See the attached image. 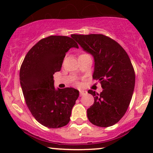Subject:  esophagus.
I'll list each match as a JSON object with an SVG mask.
<instances>
[{
	"mask_svg": "<svg viewBox=\"0 0 153 153\" xmlns=\"http://www.w3.org/2000/svg\"><path fill=\"white\" fill-rule=\"evenodd\" d=\"M87 94V91H84V90H81L80 91V96H84Z\"/></svg>",
	"mask_w": 153,
	"mask_h": 153,
	"instance_id": "34e87169",
	"label": "esophagus"
}]
</instances>
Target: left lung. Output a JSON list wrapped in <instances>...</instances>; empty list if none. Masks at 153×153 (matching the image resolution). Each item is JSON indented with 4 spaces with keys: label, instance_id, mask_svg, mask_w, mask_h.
<instances>
[{
    "label": "left lung",
    "instance_id": "left-lung-1",
    "mask_svg": "<svg viewBox=\"0 0 153 153\" xmlns=\"http://www.w3.org/2000/svg\"><path fill=\"white\" fill-rule=\"evenodd\" d=\"M83 51L94 59L93 78L99 80L103 91L89 90L94 103L87 110L88 120L101 127L113 126L122 118L130 103L135 84L134 68L126 51L103 34H73Z\"/></svg>",
    "mask_w": 153,
    "mask_h": 153
}]
</instances>
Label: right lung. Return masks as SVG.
I'll return each mask as SVG.
<instances>
[{"label": "right lung", "instance_id": "obj_1", "mask_svg": "<svg viewBox=\"0 0 153 153\" xmlns=\"http://www.w3.org/2000/svg\"><path fill=\"white\" fill-rule=\"evenodd\" d=\"M78 49L73 37L50 36L38 42L26 54L20 69V83L28 108L36 120L48 128L70 122L79 96L73 88H54L53 75L61 70L67 52Z\"/></svg>", "mask_w": 153, "mask_h": 153}]
</instances>
